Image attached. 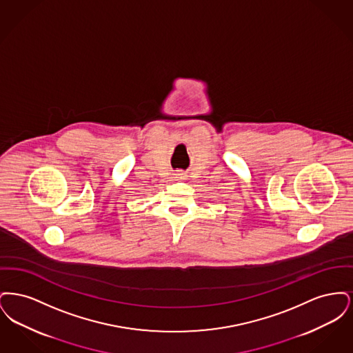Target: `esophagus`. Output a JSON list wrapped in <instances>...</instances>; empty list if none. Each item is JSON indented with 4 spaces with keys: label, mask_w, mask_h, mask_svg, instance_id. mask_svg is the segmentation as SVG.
Wrapping results in <instances>:
<instances>
[{
    "label": "esophagus",
    "mask_w": 353,
    "mask_h": 353,
    "mask_svg": "<svg viewBox=\"0 0 353 353\" xmlns=\"http://www.w3.org/2000/svg\"><path fill=\"white\" fill-rule=\"evenodd\" d=\"M180 177H184V176H180Z\"/></svg>",
    "instance_id": "34e87169"
}]
</instances>
